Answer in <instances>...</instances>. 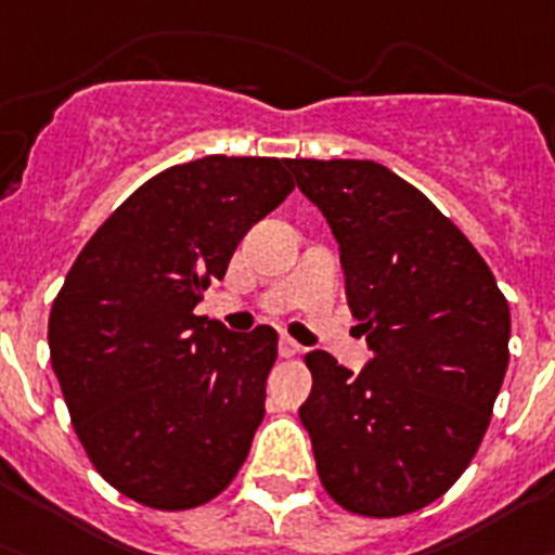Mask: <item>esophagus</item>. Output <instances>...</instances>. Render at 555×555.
<instances>
[{
    "label": "esophagus",
    "instance_id": "1",
    "mask_svg": "<svg viewBox=\"0 0 555 555\" xmlns=\"http://www.w3.org/2000/svg\"><path fill=\"white\" fill-rule=\"evenodd\" d=\"M298 351H301V346H298L293 337H282V340H279V354H282V358H296Z\"/></svg>",
    "mask_w": 555,
    "mask_h": 555
}]
</instances>
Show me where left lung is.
<instances>
[{
  "instance_id": "1",
  "label": "left lung",
  "mask_w": 555,
  "mask_h": 555,
  "mask_svg": "<svg viewBox=\"0 0 555 555\" xmlns=\"http://www.w3.org/2000/svg\"><path fill=\"white\" fill-rule=\"evenodd\" d=\"M332 229L371 360L310 351L298 408L330 498L363 517L430 505L478 452L508 369L511 312L475 245L408 181L363 158H287Z\"/></svg>"
}]
</instances>
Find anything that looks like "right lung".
<instances>
[{"mask_svg": "<svg viewBox=\"0 0 555 555\" xmlns=\"http://www.w3.org/2000/svg\"><path fill=\"white\" fill-rule=\"evenodd\" d=\"M293 192L279 158L204 156L139 186L86 243L50 312V358L91 464L162 511L234 480L264 416L276 330L195 315L254 223Z\"/></svg>", "mask_w": 555, "mask_h": 555, "instance_id": "right-lung-1", "label": "right lung"}]
</instances>
